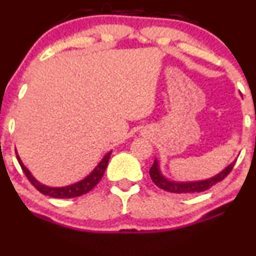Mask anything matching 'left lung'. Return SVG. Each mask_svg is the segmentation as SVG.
Returning a JSON list of instances; mask_svg holds the SVG:
<instances>
[{"mask_svg":"<svg viewBox=\"0 0 256 256\" xmlns=\"http://www.w3.org/2000/svg\"><path fill=\"white\" fill-rule=\"evenodd\" d=\"M235 166V162H232L229 166L224 169L222 173H219L218 176H213L210 179H206V180H200V182H190V183H174V182L168 180V179L164 178L163 176L159 172L158 162L156 159L154 160L153 166L149 169V174H150V178L153 180V183L156 186H159L160 189L166 192H170V193H176V194H193V193H200V192L206 190L210 186H213L214 184H216L218 182H222L230 172L232 170Z\"/></svg>","mask_w":256,"mask_h":256,"instance_id":"8db88e82","label":"left lung"}]
</instances>
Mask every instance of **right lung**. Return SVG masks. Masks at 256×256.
<instances>
[{
	"mask_svg": "<svg viewBox=\"0 0 256 256\" xmlns=\"http://www.w3.org/2000/svg\"><path fill=\"white\" fill-rule=\"evenodd\" d=\"M110 153H112V152H110V153H108L107 156L102 159V162L98 164L97 168H96L94 170H93L92 173L87 176V178L83 179V180H80V182H78V183L72 184V186H62V188H50V186H43V184L38 183V182H37L36 179L31 176V173L28 172V169L24 166V163H22L18 156H17V160H18V163H20V166H21L22 170H24V176H27V179L31 182L32 186H34V188L40 192V193L50 196V198L66 199V198H76V196H83V194H86V193H88L90 190H92V189L94 188L98 183H100V180L102 179L103 174H104L106 168H107V166H108V162H110Z\"/></svg>",
	"mask_w": 256,
	"mask_h": 256,
	"instance_id": "right-lung-1",
	"label": "right lung"
}]
</instances>
